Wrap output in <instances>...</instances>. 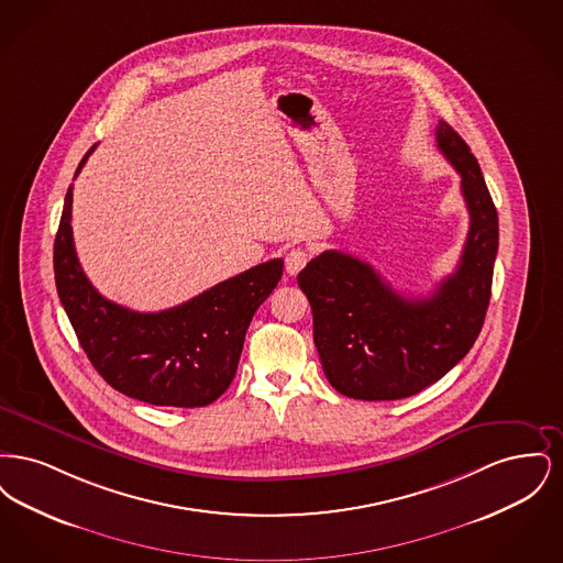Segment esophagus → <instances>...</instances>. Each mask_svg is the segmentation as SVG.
<instances>
[{
  "label": "esophagus",
  "mask_w": 563,
  "mask_h": 563,
  "mask_svg": "<svg viewBox=\"0 0 563 563\" xmlns=\"http://www.w3.org/2000/svg\"><path fill=\"white\" fill-rule=\"evenodd\" d=\"M308 260H310V251H308V249H303V246H295V249H291V251L287 253V257H285V269H287V274H289V276H297L301 269L306 268Z\"/></svg>",
  "instance_id": "34e87169"
}]
</instances>
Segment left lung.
Instances as JSON below:
<instances>
[{"instance_id": "8db88e82", "label": "left lung", "mask_w": 563, "mask_h": 563, "mask_svg": "<svg viewBox=\"0 0 563 563\" xmlns=\"http://www.w3.org/2000/svg\"><path fill=\"white\" fill-rule=\"evenodd\" d=\"M434 134L439 152L462 177L471 214L454 274L429 297H405L367 262L322 251L297 276L312 306L322 372L350 399L397 401L424 390L466 356L485 321L498 253V213L464 139L443 120Z\"/></svg>"}]
</instances>
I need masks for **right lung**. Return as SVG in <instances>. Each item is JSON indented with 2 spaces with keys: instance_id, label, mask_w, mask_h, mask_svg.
I'll return each mask as SVG.
<instances>
[{
  "instance_id": "right-lung-1",
  "label": "right lung",
  "mask_w": 563,
  "mask_h": 563,
  "mask_svg": "<svg viewBox=\"0 0 563 563\" xmlns=\"http://www.w3.org/2000/svg\"><path fill=\"white\" fill-rule=\"evenodd\" d=\"M71 189L54 239V280L95 369L118 393L150 405L205 407L219 399L236 375L255 310L283 276V260L246 269L181 306L134 312L106 299L86 278L71 232Z\"/></svg>"
}]
</instances>
